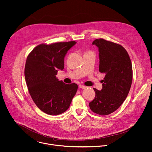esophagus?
<instances>
[{
  "label": "esophagus",
  "instance_id": "1",
  "mask_svg": "<svg viewBox=\"0 0 152 152\" xmlns=\"http://www.w3.org/2000/svg\"><path fill=\"white\" fill-rule=\"evenodd\" d=\"M79 87L80 88H82V89H84V88H87L86 86H82V85H79Z\"/></svg>",
  "mask_w": 152,
  "mask_h": 152
}]
</instances>
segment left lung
<instances>
[{"instance_id": "1", "label": "left lung", "mask_w": 152, "mask_h": 152, "mask_svg": "<svg viewBox=\"0 0 152 152\" xmlns=\"http://www.w3.org/2000/svg\"><path fill=\"white\" fill-rule=\"evenodd\" d=\"M92 45L98 48L99 70L105 77L102 90L93 88L96 96L89 106L94 113L107 115L116 111L127 98L132 82V65L121 45L103 39L94 40Z\"/></svg>"}]
</instances>
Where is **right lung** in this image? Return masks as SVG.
Returning a JSON list of instances; mask_svg holds the SVG:
<instances>
[{"label":"right lung","mask_w":152,"mask_h":152,"mask_svg":"<svg viewBox=\"0 0 152 152\" xmlns=\"http://www.w3.org/2000/svg\"><path fill=\"white\" fill-rule=\"evenodd\" d=\"M75 41L40 44L27 57L25 78L30 94L37 107L50 115L63 113L70 107L76 93L77 85L66 84L56 76L64 68L67 51Z\"/></svg>","instance_id":"add662e5"}]
</instances>
